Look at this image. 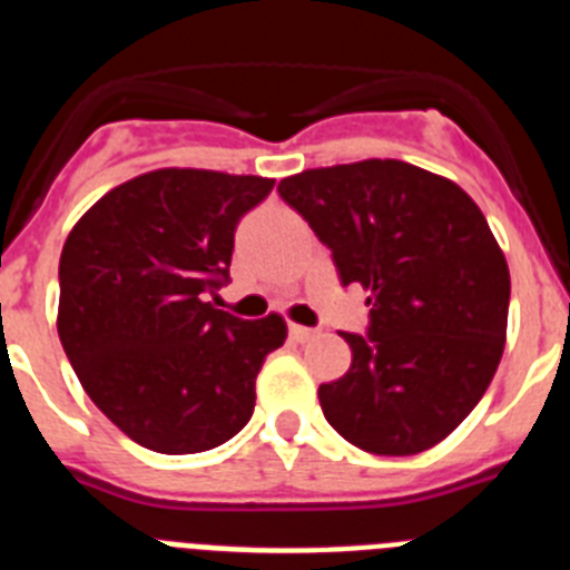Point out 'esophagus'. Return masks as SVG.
<instances>
[{"label":"esophagus","instance_id":"1","mask_svg":"<svg viewBox=\"0 0 570 570\" xmlns=\"http://www.w3.org/2000/svg\"><path fill=\"white\" fill-rule=\"evenodd\" d=\"M288 334L294 343H308V340L317 337V332H314V328H305V325H291Z\"/></svg>","mask_w":570,"mask_h":570}]
</instances>
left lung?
Here are the masks:
<instances>
[{"instance_id": "1", "label": "left lung", "mask_w": 570, "mask_h": 570, "mask_svg": "<svg viewBox=\"0 0 570 570\" xmlns=\"http://www.w3.org/2000/svg\"><path fill=\"white\" fill-rule=\"evenodd\" d=\"M279 196L368 291L352 366L320 386L325 421L374 455H415L473 412L504 352L510 271L484 213L450 178L403 160L305 169Z\"/></svg>"}]
</instances>
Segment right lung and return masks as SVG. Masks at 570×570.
Instances as JSON below:
<instances>
[{"label":"right lung","instance_id":"right-lung-1","mask_svg":"<svg viewBox=\"0 0 570 570\" xmlns=\"http://www.w3.org/2000/svg\"><path fill=\"white\" fill-rule=\"evenodd\" d=\"M271 178L155 169L109 189L68 233L57 332L86 395L135 444L187 455L250 421L285 320L207 303L230 279L236 225Z\"/></svg>","mask_w":570,"mask_h":570}]
</instances>
